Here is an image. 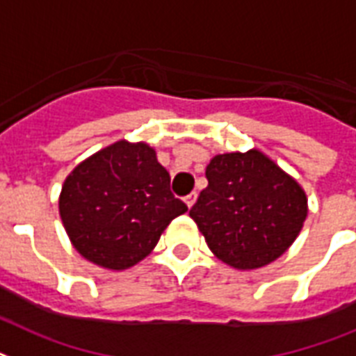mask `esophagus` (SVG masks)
I'll list each match as a JSON object with an SVG mask.
<instances>
[{
    "instance_id": "esophagus-1",
    "label": "esophagus",
    "mask_w": 356,
    "mask_h": 356,
    "mask_svg": "<svg viewBox=\"0 0 356 356\" xmlns=\"http://www.w3.org/2000/svg\"><path fill=\"white\" fill-rule=\"evenodd\" d=\"M195 199H197V192L188 193L186 197H184V203L188 204V208H192V207H193V203H195Z\"/></svg>"
}]
</instances>
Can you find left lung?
<instances>
[{
	"label": "left lung",
	"mask_w": 356,
	"mask_h": 356,
	"mask_svg": "<svg viewBox=\"0 0 356 356\" xmlns=\"http://www.w3.org/2000/svg\"><path fill=\"white\" fill-rule=\"evenodd\" d=\"M207 179L190 218L221 261L258 268L293 245L307 216V199L270 159L258 149L216 155Z\"/></svg>",
	"instance_id": "8db88e82"
}]
</instances>
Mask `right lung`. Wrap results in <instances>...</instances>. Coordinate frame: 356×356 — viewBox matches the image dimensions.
<instances>
[{
	"mask_svg": "<svg viewBox=\"0 0 356 356\" xmlns=\"http://www.w3.org/2000/svg\"><path fill=\"white\" fill-rule=\"evenodd\" d=\"M186 204L148 144L115 143L71 172L60 216L74 248L100 267L122 270L144 259Z\"/></svg>",
	"mask_w": 356,
	"mask_h": 356,
	"instance_id": "1",
	"label": "right lung"
}]
</instances>
